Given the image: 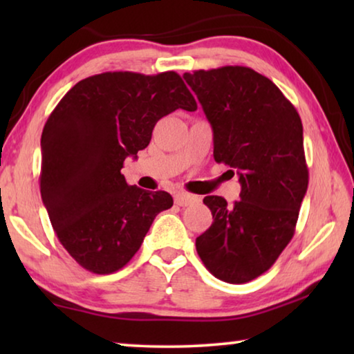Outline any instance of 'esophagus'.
<instances>
[{
	"label": "esophagus",
	"mask_w": 354,
	"mask_h": 354,
	"mask_svg": "<svg viewBox=\"0 0 354 354\" xmlns=\"http://www.w3.org/2000/svg\"><path fill=\"white\" fill-rule=\"evenodd\" d=\"M198 201V196L195 195H190V194H185V192H178L175 195V203L178 206H190L194 205V203Z\"/></svg>",
	"instance_id": "obj_1"
}]
</instances>
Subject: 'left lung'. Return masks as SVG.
Wrapping results in <instances>:
<instances>
[{"label": "left lung", "mask_w": 354, "mask_h": 354, "mask_svg": "<svg viewBox=\"0 0 354 354\" xmlns=\"http://www.w3.org/2000/svg\"><path fill=\"white\" fill-rule=\"evenodd\" d=\"M214 131V159L237 170L241 200L206 196L212 225L196 251L215 278L243 284L270 268L295 234L309 171L303 124L283 92L253 68L184 73Z\"/></svg>", "instance_id": "8db88e82"}]
</instances>
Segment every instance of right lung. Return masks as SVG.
I'll return each instance as SVG.
<instances>
[{"instance_id":"1","label":"right lung","mask_w":354,"mask_h":354,"mask_svg":"<svg viewBox=\"0 0 354 354\" xmlns=\"http://www.w3.org/2000/svg\"><path fill=\"white\" fill-rule=\"evenodd\" d=\"M196 111L175 71H106L70 88L41 133L40 194L59 242L86 270L109 274L139 251L153 220L173 206L164 190L128 185V156L147 148L160 118Z\"/></svg>"}]
</instances>
